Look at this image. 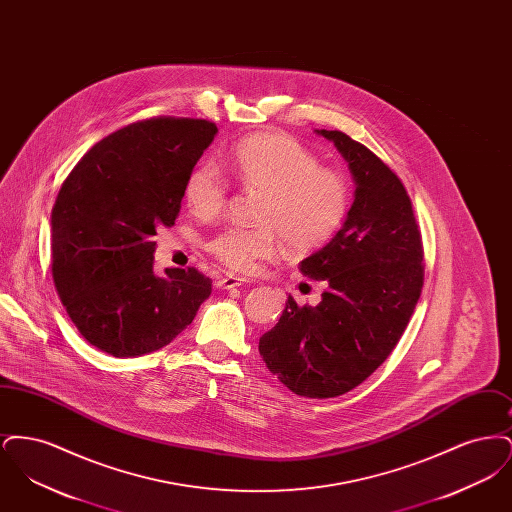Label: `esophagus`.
Segmentation results:
<instances>
[{
    "label": "esophagus",
    "mask_w": 512,
    "mask_h": 512,
    "mask_svg": "<svg viewBox=\"0 0 512 512\" xmlns=\"http://www.w3.org/2000/svg\"><path fill=\"white\" fill-rule=\"evenodd\" d=\"M247 284V280L242 276H234V274H224V276H217L215 280V286L219 290H232V288H240Z\"/></svg>",
    "instance_id": "1"
}]
</instances>
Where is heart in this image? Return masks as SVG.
<instances>
[{
	"label": "heart",
	"instance_id": "b5f03b06",
	"mask_svg": "<svg viewBox=\"0 0 512 512\" xmlns=\"http://www.w3.org/2000/svg\"><path fill=\"white\" fill-rule=\"evenodd\" d=\"M226 167L245 188L263 192L257 228L228 226L209 240V251L234 270H251L274 255L278 236L292 251L330 242L349 211V186L340 172L320 167L317 157L284 134H261L234 147ZM228 180L213 161L195 165L184 184V201L199 219L219 215Z\"/></svg>",
	"mask_w": 512,
	"mask_h": 512
}]
</instances>
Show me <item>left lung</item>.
Wrapping results in <instances>:
<instances>
[{
	"instance_id": "1",
	"label": "left lung",
	"mask_w": 512,
	"mask_h": 512,
	"mask_svg": "<svg viewBox=\"0 0 512 512\" xmlns=\"http://www.w3.org/2000/svg\"><path fill=\"white\" fill-rule=\"evenodd\" d=\"M334 142L355 182L336 236L299 263L328 288L317 307L292 295L259 353L293 393L313 399L347 393L382 365L403 336L422 292V238L405 186L368 147L340 130Z\"/></svg>"
}]
</instances>
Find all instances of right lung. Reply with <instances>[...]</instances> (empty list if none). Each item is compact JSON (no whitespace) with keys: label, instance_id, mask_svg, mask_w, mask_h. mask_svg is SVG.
Segmentation results:
<instances>
[{"label":"right lung","instance_id":"right-lung-1","mask_svg":"<svg viewBox=\"0 0 512 512\" xmlns=\"http://www.w3.org/2000/svg\"><path fill=\"white\" fill-rule=\"evenodd\" d=\"M219 128L199 119H151L92 147L51 211L53 282L88 343L113 357L169 345L211 295L195 268L153 270L159 228L180 213L184 184Z\"/></svg>","mask_w":512,"mask_h":512}]
</instances>
